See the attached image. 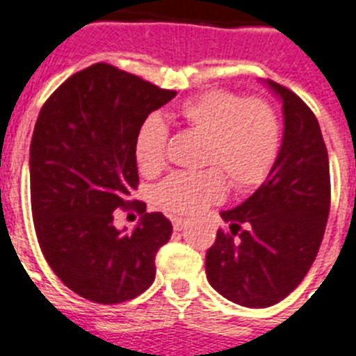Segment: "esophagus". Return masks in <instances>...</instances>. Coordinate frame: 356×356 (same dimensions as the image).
Segmentation results:
<instances>
[{"label": "esophagus", "instance_id": "obj_1", "mask_svg": "<svg viewBox=\"0 0 356 356\" xmlns=\"http://www.w3.org/2000/svg\"><path fill=\"white\" fill-rule=\"evenodd\" d=\"M172 225L175 232H181L184 227H186V219L183 218H172Z\"/></svg>", "mask_w": 356, "mask_h": 356}]
</instances>
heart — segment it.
<instances>
[{
  "label": "heart",
  "instance_id": "heart-1",
  "mask_svg": "<svg viewBox=\"0 0 356 356\" xmlns=\"http://www.w3.org/2000/svg\"><path fill=\"white\" fill-rule=\"evenodd\" d=\"M172 117L203 133L201 172H179L157 190V203L166 212L195 213L221 201L227 179L236 190H250L265 181L280 152V120L263 98H239L225 89H210L188 98L173 109ZM166 126L148 117L137 129L133 153L138 170L155 175L164 166Z\"/></svg>",
  "mask_w": 356,
  "mask_h": 356
}]
</instances>
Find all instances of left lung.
<instances>
[{"label":"left lung","instance_id":"obj_1","mask_svg":"<svg viewBox=\"0 0 356 356\" xmlns=\"http://www.w3.org/2000/svg\"><path fill=\"white\" fill-rule=\"evenodd\" d=\"M282 102L283 137L265 183L223 210L207 252L208 283L230 302L261 309L282 302L313 265L327 225L331 183L320 124L300 97L263 82Z\"/></svg>","mask_w":356,"mask_h":356}]
</instances>
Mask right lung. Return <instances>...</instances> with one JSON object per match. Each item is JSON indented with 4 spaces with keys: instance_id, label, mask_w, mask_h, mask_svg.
<instances>
[{
    "instance_id": "obj_1",
    "label": "right lung",
    "mask_w": 356,
    "mask_h": 356,
    "mask_svg": "<svg viewBox=\"0 0 356 356\" xmlns=\"http://www.w3.org/2000/svg\"><path fill=\"white\" fill-rule=\"evenodd\" d=\"M175 91L108 63L67 78L43 104L31 140V204L49 267L73 293L97 303L128 302L155 280V256L172 236L161 212L129 201L138 170V126ZM117 207L143 218L131 233L112 225Z\"/></svg>"
}]
</instances>
